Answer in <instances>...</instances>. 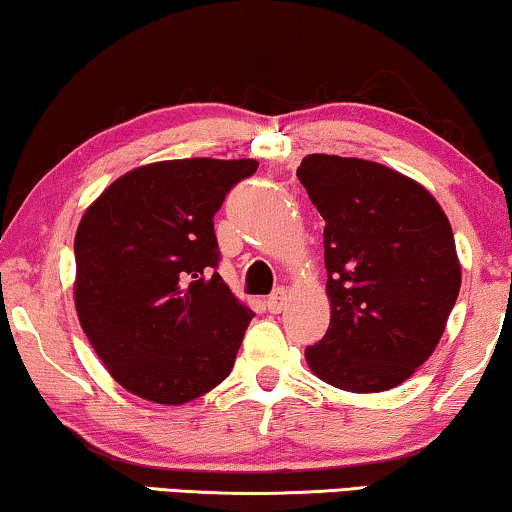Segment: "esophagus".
<instances>
[{
  "mask_svg": "<svg viewBox=\"0 0 512 512\" xmlns=\"http://www.w3.org/2000/svg\"><path fill=\"white\" fill-rule=\"evenodd\" d=\"M286 300H289V296H286V289H277V291H272V296H268L265 305H268V310L272 314H279L286 307Z\"/></svg>",
  "mask_w": 512,
  "mask_h": 512,
  "instance_id": "esophagus-1",
  "label": "esophagus"
}]
</instances>
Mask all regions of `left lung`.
Here are the masks:
<instances>
[{"label":"left lung","mask_w":512,"mask_h":512,"mask_svg":"<svg viewBox=\"0 0 512 512\" xmlns=\"http://www.w3.org/2000/svg\"><path fill=\"white\" fill-rule=\"evenodd\" d=\"M298 179L324 216L331 324L305 349L333 387L373 394L408 380L436 349L461 286L452 226L405 174L312 153Z\"/></svg>","instance_id":"left-lung-1"}]
</instances>
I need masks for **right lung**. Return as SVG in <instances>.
<instances>
[{
    "label": "right lung",
    "instance_id": "obj_1",
    "mask_svg": "<svg viewBox=\"0 0 512 512\" xmlns=\"http://www.w3.org/2000/svg\"><path fill=\"white\" fill-rule=\"evenodd\" d=\"M251 158L142 165L86 209L74 237V303L111 377L139 398L193 401L233 370L254 312L219 272L214 214Z\"/></svg>",
    "mask_w": 512,
    "mask_h": 512
}]
</instances>
